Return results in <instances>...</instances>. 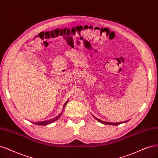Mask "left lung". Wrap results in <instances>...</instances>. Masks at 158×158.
Returning <instances> with one entry per match:
<instances>
[{"mask_svg":"<svg viewBox=\"0 0 158 158\" xmlns=\"http://www.w3.org/2000/svg\"><path fill=\"white\" fill-rule=\"evenodd\" d=\"M94 118H96L98 122H101V123H102V124H106V125H113V126H117V125H119V124H122V123H125V122H127V121H125V122H118V123H113V122H104V121H102V120H100V119H98V118H96L95 116H94Z\"/></svg>","mask_w":158,"mask_h":158,"instance_id":"obj_1","label":"left lung"}]
</instances>
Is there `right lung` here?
Returning a JSON list of instances; mask_svg holds the SVG:
<instances>
[{
	"label": "right lung",
	"instance_id": "add662e5",
	"mask_svg": "<svg viewBox=\"0 0 158 158\" xmlns=\"http://www.w3.org/2000/svg\"><path fill=\"white\" fill-rule=\"evenodd\" d=\"M68 101H67L66 103H65V104H64V107H65V106H66V104H67V103H68ZM62 113H61L59 115H58L57 117H56V118H52V120H48V121H45V122H34V124H36V125H40V126H45V125H48V124H51V123H52V122H53L54 121H55V120H56L57 119H58L60 118V116H61V114H62Z\"/></svg>",
	"mask_w": 158,
	"mask_h": 158
}]
</instances>
